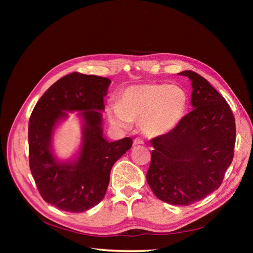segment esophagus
I'll list each match as a JSON object with an SVG mask.
<instances>
[{
  "mask_svg": "<svg viewBox=\"0 0 253 253\" xmlns=\"http://www.w3.org/2000/svg\"><path fill=\"white\" fill-rule=\"evenodd\" d=\"M133 143H134V145H142L144 143V141L142 139H140V138H136Z\"/></svg>",
  "mask_w": 253,
  "mask_h": 253,
  "instance_id": "obj_1",
  "label": "esophagus"
}]
</instances>
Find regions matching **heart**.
<instances>
[{
  "instance_id": "obj_1",
  "label": "heart",
  "mask_w": 253,
  "mask_h": 253,
  "mask_svg": "<svg viewBox=\"0 0 253 253\" xmlns=\"http://www.w3.org/2000/svg\"><path fill=\"white\" fill-rule=\"evenodd\" d=\"M187 105L188 97L181 87L147 83L125 89L119 103H109L106 113L115 126L127 128L133 120L140 119L144 134L160 136L170 133L179 125Z\"/></svg>"
}]
</instances>
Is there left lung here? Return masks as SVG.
I'll list each match as a JSON object with an SVG mask.
<instances>
[{"instance_id":"8db88e82","label":"left lung","mask_w":253,"mask_h":253,"mask_svg":"<svg viewBox=\"0 0 253 253\" xmlns=\"http://www.w3.org/2000/svg\"><path fill=\"white\" fill-rule=\"evenodd\" d=\"M192 82L193 110L170 133L151 140L147 181L165 203L189 206L219 188L231 165L235 120L224 97L201 75L183 71Z\"/></svg>"}]
</instances>
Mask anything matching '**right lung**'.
I'll use <instances>...</instances> for the list:
<instances>
[{
	"label": "right lung",
	"mask_w": 253,
	"mask_h": 253,
	"mask_svg": "<svg viewBox=\"0 0 253 253\" xmlns=\"http://www.w3.org/2000/svg\"><path fill=\"white\" fill-rule=\"evenodd\" d=\"M111 80L72 73L59 79L37 102L28 124L29 168L43 200L67 212H84L105 195L112 167L131 149L129 137L109 142L103 137V98ZM80 111L83 143L74 162L61 163L51 148L52 134L66 111Z\"/></svg>",
	"instance_id": "obj_1"
}]
</instances>
